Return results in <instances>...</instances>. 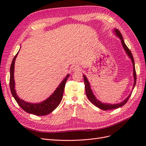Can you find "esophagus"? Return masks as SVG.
I'll use <instances>...</instances> for the list:
<instances>
[{
    "label": "esophagus",
    "mask_w": 146,
    "mask_h": 146,
    "mask_svg": "<svg viewBox=\"0 0 146 146\" xmlns=\"http://www.w3.org/2000/svg\"><path fill=\"white\" fill-rule=\"evenodd\" d=\"M79 66L78 65H77V64H75V65H73L72 66V70H74V71H75V70H78L79 69Z\"/></svg>",
    "instance_id": "34e87169"
}]
</instances>
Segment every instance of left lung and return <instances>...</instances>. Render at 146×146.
I'll use <instances>...</instances> for the list:
<instances>
[{"instance_id": "obj_1", "label": "left lung", "mask_w": 146, "mask_h": 146, "mask_svg": "<svg viewBox=\"0 0 146 146\" xmlns=\"http://www.w3.org/2000/svg\"><path fill=\"white\" fill-rule=\"evenodd\" d=\"M114 33L119 39H121V41L123 49H124V50L126 52V54L130 58L131 62H132V64H133V78H134V83H133V90L134 87L135 86V85H136V70H135V61H134V59H133V55H132L131 52L129 50V48H128V47L125 44L122 35L120 32V31H119L117 29H114ZM83 78H84V82H85V91H86L87 98H88V99L90 100V101L92 104H94L95 106H96L97 107H98L102 110H113V109H116V108L122 107L123 105H124L127 103V102L128 101V100L129 99L132 93V91H131L130 92V94L127 96V98L124 100H123L122 102H121L119 103V104H107V103H103L96 98V97L95 96V95L93 93V92H92V91L91 90L90 83L89 81H88L87 77H86V76H85V75H83Z\"/></svg>"}]
</instances>
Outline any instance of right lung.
Returning a JSON list of instances; mask_svg holds the SVG:
<instances>
[{"label": "right lung", "mask_w": 146, "mask_h": 146, "mask_svg": "<svg viewBox=\"0 0 146 146\" xmlns=\"http://www.w3.org/2000/svg\"><path fill=\"white\" fill-rule=\"evenodd\" d=\"M19 52L15 56L10 66V87L11 94L13 98L17 102V103L25 111L30 114H35L36 116H46L54 111L60 104L63 98L65 84L68 79V77H69V74H68L65 77L62 82L60 83L59 86L56 88L55 91L45 100L41 102L35 104L25 102L23 99H21L17 96L15 90V82L14 79L15 64L16 58Z\"/></svg>", "instance_id": "add662e5"}]
</instances>
